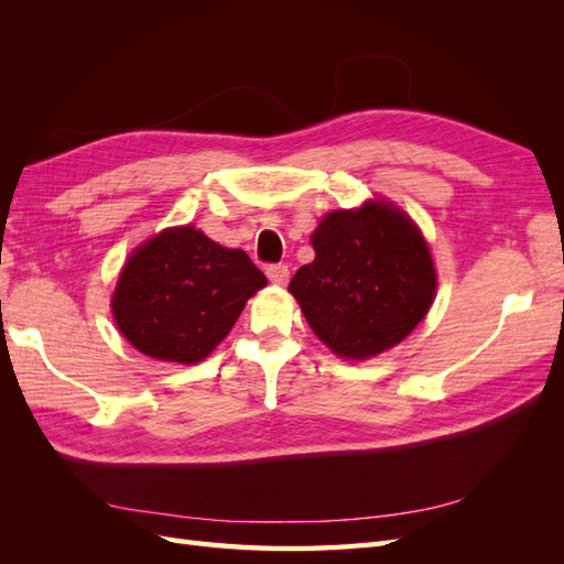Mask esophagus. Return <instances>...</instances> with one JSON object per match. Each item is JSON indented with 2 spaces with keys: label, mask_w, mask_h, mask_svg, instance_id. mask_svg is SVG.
Masks as SVG:
<instances>
[{
  "label": "esophagus",
  "mask_w": 564,
  "mask_h": 564,
  "mask_svg": "<svg viewBox=\"0 0 564 564\" xmlns=\"http://www.w3.org/2000/svg\"><path fill=\"white\" fill-rule=\"evenodd\" d=\"M265 275H268V280H270V282H275V284H286V282H289V265H284V263L268 265Z\"/></svg>",
  "instance_id": "esophagus-1"
}]
</instances>
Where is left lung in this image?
<instances>
[{"label":"left lung","instance_id":"left-lung-1","mask_svg":"<svg viewBox=\"0 0 564 564\" xmlns=\"http://www.w3.org/2000/svg\"><path fill=\"white\" fill-rule=\"evenodd\" d=\"M315 261L289 282L324 346L367 360L414 332L429 315L437 275L429 242L390 202H365L322 218Z\"/></svg>","mask_w":564,"mask_h":564}]
</instances>
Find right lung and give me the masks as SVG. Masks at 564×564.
I'll use <instances>...</instances> for the list:
<instances>
[{
  "label": "right lung",
  "mask_w": 564,
  "mask_h": 564,
  "mask_svg": "<svg viewBox=\"0 0 564 564\" xmlns=\"http://www.w3.org/2000/svg\"><path fill=\"white\" fill-rule=\"evenodd\" d=\"M268 284L242 249H226L195 226L166 228L135 249L112 294L129 344L162 362H202L247 301Z\"/></svg>",
  "instance_id": "add662e5"
}]
</instances>
